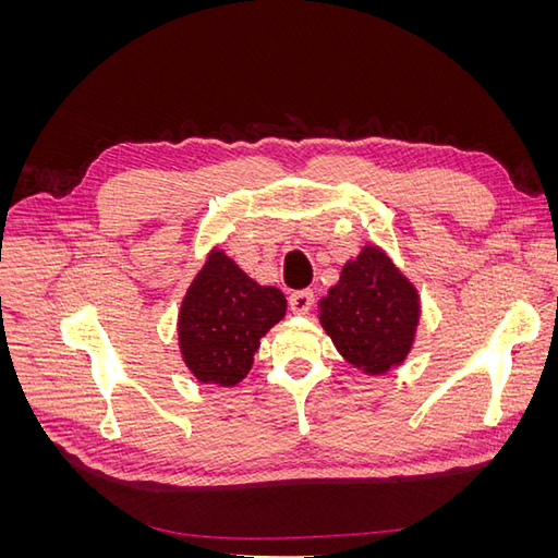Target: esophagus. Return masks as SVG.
I'll return each mask as SVG.
<instances>
[{
    "label": "esophagus",
    "mask_w": 558,
    "mask_h": 558,
    "mask_svg": "<svg viewBox=\"0 0 558 558\" xmlns=\"http://www.w3.org/2000/svg\"><path fill=\"white\" fill-rule=\"evenodd\" d=\"M289 305L295 314H307L314 307V291H293L289 298Z\"/></svg>",
    "instance_id": "obj_1"
}]
</instances>
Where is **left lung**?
<instances>
[{"label":"left lung","instance_id":"left-lung-1","mask_svg":"<svg viewBox=\"0 0 558 558\" xmlns=\"http://www.w3.org/2000/svg\"><path fill=\"white\" fill-rule=\"evenodd\" d=\"M320 324L351 365L381 375L408 356L418 324V298L386 253L365 246L320 300Z\"/></svg>","mask_w":558,"mask_h":558}]
</instances>
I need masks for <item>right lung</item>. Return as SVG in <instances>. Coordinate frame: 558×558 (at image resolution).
Segmentation results:
<instances>
[{"label":"right lung","mask_w":558,"mask_h":558,"mask_svg":"<svg viewBox=\"0 0 558 558\" xmlns=\"http://www.w3.org/2000/svg\"><path fill=\"white\" fill-rule=\"evenodd\" d=\"M283 314L279 289L256 283L223 251H211L181 305L183 361L199 381L234 386L251 369L260 337Z\"/></svg>","instance_id":"right-lung-1"}]
</instances>
